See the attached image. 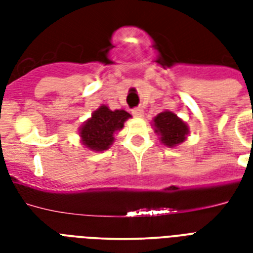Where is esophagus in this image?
<instances>
[{"label": "esophagus", "mask_w": 253, "mask_h": 253, "mask_svg": "<svg viewBox=\"0 0 253 253\" xmlns=\"http://www.w3.org/2000/svg\"><path fill=\"white\" fill-rule=\"evenodd\" d=\"M132 114H134V117H138V118H140V117H143V114H144V111H143L142 107H136V109H134V110H132Z\"/></svg>", "instance_id": "34e87169"}]
</instances>
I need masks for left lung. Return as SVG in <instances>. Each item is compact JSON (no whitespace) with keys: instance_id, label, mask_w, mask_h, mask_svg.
Masks as SVG:
<instances>
[{"instance_id":"8db88e82","label":"left lung","mask_w":253,"mask_h":253,"mask_svg":"<svg viewBox=\"0 0 253 253\" xmlns=\"http://www.w3.org/2000/svg\"><path fill=\"white\" fill-rule=\"evenodd\" d=\"M152 126L155 132L159 135L160 142L169 148L180 146L189 135L188 125L169 110L159 113L152 121Z\"/></svg>"}]
</instances>
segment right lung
<instances>
[{
  "mask_svg": "<svg viewBox=\"0 0 253 253\" xmlns=\"http://www.w3.org/2000/svg\"><path fill=\"white\" fill-rule=\"evenodd\" d=\"M128 118L131 115L122 109L110 110L106 105H101L79 128L83 146L94 152L109 150L114 143V135L122 130Z\"/></svg>",
  "mask_w": 253,
  "mask_h": 253,
  "instance_id": "1",
  "label": "right lung"
}]
</instances>
